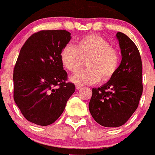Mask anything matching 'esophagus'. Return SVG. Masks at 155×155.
<instances>
[{
  "label": "esophagus",
  "mask_w": 155,
  "mask_h": 155,
  "mask_svg": "<svg viewBox=\"0 0 155 155\" xmlns=\"http://www.w3.org/2000/svg\"><path fill=\"white\" fill-rule=\"evenodd\" d=\"M82 85H81V84H76V89L77 90H79L81 88H82Z\"/></svg>",
  "instance_id": "esophagus-1"
}]
</instances>
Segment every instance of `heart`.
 <instances>
[{
  "label": "heart",
  "mask_w": 155,
  "mask_h": 155,
  "mask_svg": "<svg viewBox=\"0 0 155 155\" xmlns=\"http://www.w3.org/2000/svg\"><path fill=\"white\" fill-rule=\"evenodd\" d=\"M63 67L76 73L87 60V70L74 75L72 81L80 84H92L111 79L119 67L118 51L110 46L107 40L97 34H88L77 42L76 47L67 45L60 53Z\"/></svg>",
  "instance_id": "heart-1"
}]
</instances>
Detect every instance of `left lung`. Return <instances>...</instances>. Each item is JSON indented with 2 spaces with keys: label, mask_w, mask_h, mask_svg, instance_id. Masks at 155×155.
<instances>
[{
  "label": "left lung",
  "mask_w": 155,
  "mask_h": 155,
  "mask_svg": "<svg viewBox=\"0 0 155 155\" xmlns=\"http://www.w3.org/2000/svg\"><path fill=\"white\" fill-rule=\"evenodd\" d=\"M122 59L114 76L100 88H92L89 111L104 127L121 126L136 111L143 93L142 61L134 42L121 32L116 34Z\"/></svg>",
  "instance_id": "1"
}]
</instances>
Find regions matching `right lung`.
<instances>
[{
	"label": "right lung",
	"mask_w": 155,
	"mask_h": 155,
	"mask_svg": "<svg viewBox=\"0 0 155 155\" xmlns=\"http://www.w3.org/2000/svg\"><path fill=\"white\" fill-rule=\"evenodd\" d=\"M64 30H41L23 45L14 68V100L26 120L46 126L63 114L75 85L67 82L60 53L71 40Z\"/></svg>",
	"instance_id": "right-lung-1"
}]
</instances>
